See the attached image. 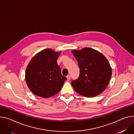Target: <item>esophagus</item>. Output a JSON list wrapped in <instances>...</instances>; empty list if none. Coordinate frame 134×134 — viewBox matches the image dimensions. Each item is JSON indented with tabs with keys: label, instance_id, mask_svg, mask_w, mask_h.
<instances>
[{
	"label": "esophagus",
	"instance_id": "34e87169",
	"mask_svg": "<svg viewBox=\"0 0 134 134\" xmlns=\"http://www.w3.org/2000/svg\"><path fill=\"white\" fill-rule=\"evenodd\" d=\"M67 80H68V81H69V80L70 79V76L69 75H67Z\"/></svg>",
	"mask_w": 134,
	"mask_h": 134
}]
</instances>
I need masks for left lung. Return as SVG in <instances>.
<instances>
[{"label":"left lung","instance_id":"8db88e82","mask_svg":"<svg viewBox=\"0 0 134 134\" xmlns=\"http://www.w3.org/2000/svg\"><path fill=\"white\" fill-rule=\"evenodd\" d=\"M72 52L80 68L79 77L71 83L75 92L88 97L102 93L112 75L107 59L101 53L91 48L73 50Z\"/></svg>","mask_w":134,"mask_h":134}]
</instances>
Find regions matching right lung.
Returning <instances> with one entry per match:
<instances>
[{
	"label": "right lung",
	"instance_id": "1",
	"mask_svg": "<svg viewBox=\"0 0 134 134\" xmlns=\"http://www.w3.org/2000/svg\"><path fill=\"white\" fill-rule=\"evenodd\" d=\"M61 52L44 49L35 55L27 67L25 79L31 91L40 97L48 98L57 94L67 77L62 75L57 59Z\"/></svg>",
	"mask_w": 134,
	"mask_h": 134
}]
</instances>
